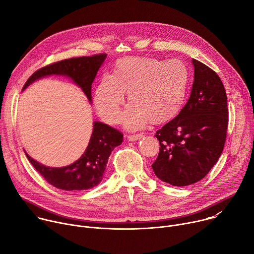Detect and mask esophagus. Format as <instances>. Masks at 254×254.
I'll list each match as a JSON object with an SVG mask.
<instances>
[{"label":"esophagus","instance_id":"1","mask_svg":"<svg viewBox=\"0 0 254 254\" xmlns=\"http://www.w3.org/2000/svg\"><path fill=\"white\" fill-rule=\"evenodd\" d=\"M143 134L142 133H133V134H128L127 135L128 140H135V139H139L140 137H142Z\"/></svg>","mask_w":254,"mask_h":254}]
</instances>
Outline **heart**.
<instances>
[{"label":"heart","instance_id":"heart-1","mask_svg":"<svg viewBox=\"0 0 254 254\" xmlns=\"http://www.w3.org/2000/svg\"><path fill=\"white\" fill-rule=\"evenodd\" d=\"M189 82V68L181 60L128 57L116 63L111 75L100 78L93 101L100 118L115 125L127 92L130 104L123 116L127 128L141 127L148 122L161 125L174 119L183 107Z\"/></svg>","mask_w":254,"mask_h":254}]
</instances>
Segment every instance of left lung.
Returning <instances> with one entry per match:
<instances>
[{
	"instance_id": "obj_1",
	"label": "left lung",
	"mask_w": 254,
	"mask_h": 254,
	"mask_svg": "<svg viewBox=\"0 0 254 254\" xmlns=\"http://www.w3.org/2000/svg\"><path fill=\"white\" fill-rule=\"evenodd\" d=\"M191 95L179 115L158 129L160 152L152 165L163 182L183 187L202 180L222 154L228 127L227 95L214 70L193 59Z\"/></svg>"
}]
</instances>
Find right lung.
Wrapping results in <instances>:
<instances>
[{
    "label": "right lung",
    "instance_id": "add662e5",
    "mask_svg": "<svg viewBox=\"0 0 254 254\" xmlns=\"http://www.w3.org/2000/svg\"><path fill=\"white\" fill-rule=\"evenodd\" d=\"M106 54L83 56L61 60L44 66L29 77L23 89L41 77L57 74L66 75L73 80L91 101V84ZM124 134L105 124L95 122L88 146L84 154L73 164L62 168L46 167L26 157L47 182L57 189L65 191H83L95 187L102 180L106 164L114 149L123 142Z\"/></svg>",
    "mask_w": 254,
    "mask_h": 254
}]
</instances>
